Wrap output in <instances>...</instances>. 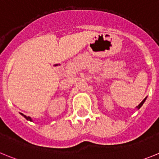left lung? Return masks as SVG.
Segmentation results:
<instances>
[{"mask_svg":"<svg viewBox=\"0 0 159 159\" xmlns=\"http://www.w3.org/2000/svg\"><path fill=\"white\" fill-rule=\"evenodd\" d=\"M147 97H146L145 99H143V101H142V102H140L139 104V105H138V106H137V107H136V108H137V109H139V108H140V107H142V106H143V103H144V102H145V101H146V99H147Z\"/></svg>","mask_w":159,"mask_h":159,"instance_id":"obj_1","label":"left lung"}]
</instances>
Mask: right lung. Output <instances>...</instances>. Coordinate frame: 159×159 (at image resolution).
Returning <instances> with one entry per match:
<instances>
[{
  "label": "right lung",
  "mask_w": 159,
  "mask_h": 159,
  "mask_svg": "<svg viewBox=\"0 0 159 159\" xmlns=\"http://www.w3.org/2000/svg\"><path fill=\"white\" fill-rule=\"evenodd\" d=\"M20 115H21V116H23L25 118V119H27V120H29V121H31V122H32V119L31 117H29V116H25V115H24V114H22V113H20Z\"/></svg>",
  "instance_id": "right-lung-1"
}]
</instances>
